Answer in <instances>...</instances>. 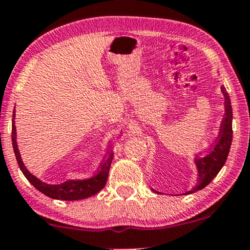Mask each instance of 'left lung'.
Listing matches in <instances>:
<instances>
[{
    "instance_id": "1",
    "label": "left lung",
    "mask_w": 250,
    "mask_h": 250,
    "mask_svg": "<svg viewBox=\"0 0 250 250\" xmlns=\"http://www.w3.org/2000/svg\"><path fill=\"white\" fill-rule=\"evenodd\" d=\"M221 90L225 96L226 113L222 120V125H221L219 139L208 154L195 159V165H196L197 171H199V180H197L196 187H194L191 190H188L186 194L195 193V191L201 190L206 186H208L214 177L219 174L221 168L226 163L227 157H228L231 140H233V127H231L233 110H231L230 97L227 93L226 88L221 87Z\"/></svg>"
}]
</instances>
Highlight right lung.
<instances>
[{
    "label": "right lung",
    "instance_id": "1",
    "mask_svg": "<svg viewBox=\"0 0 250 250\" xmlns=\"http://www.w3.org/2000/svg\"><path fill=\"white\" fill-rule=\"evenodd\" d=\"M13 117L15 119V109H14ZM11 140H13V148L14 153H15L17 163H19L20 169L22 170V173L27 180L29 181L31 185L35 187L37 190L41 191L47 196L51 197V199L56 200H63V201H76V200H82L87 199L89 196H93L99 193L101 189L104 187L105 183H107L108 174H109V168H110L111 161H113L114 154L110 153L107 155L104 160L101 163V167H100L99 171L94 175L93 177L87 180H68L65 182L60 183V185H49V183L42 182L41 180L37 179L36 176H34L30 171H28V169L25 168L23 165V161L21 159V155H20L19 148H17V142H16V127H15V121L13 120V127H11Z\"/></svg>",
    "mask_w": 250,
    "mask_h": 250
}]
</instances>
